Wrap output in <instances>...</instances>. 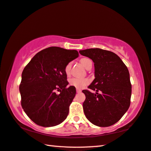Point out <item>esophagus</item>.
Segmentation results:
<instances>
[{"label":"esophagus","mask_w":151,"mask_h":151,"mask_svg":"<svg viewBox=\"0 0 151 151\" xmlns=\"http://www.w3.org/2000/svg\"><path fill=\"white\" fill-rule=\"evenodd\" d=\"M81 92V90L76 89V92H77V93H79V92Z\"/></svg>","instance_id":"1"}]
</instances>
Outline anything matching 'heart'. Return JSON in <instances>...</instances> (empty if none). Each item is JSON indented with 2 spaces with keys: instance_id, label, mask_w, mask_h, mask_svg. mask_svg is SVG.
I'll use <instances>...</instances> for the list:
<instances>
[{
  "instance_id": "heart-1",
  "label": "heart",
  "mask_w": 151,
  "mask_h": 151,
  "mask_svg": "<svg viewBox=\"0 0 151 151\" xmlns=\"http://www.w3.org/2000/svg\"><path fill=\"white\" fill-rule=\"evenodd\" d=\"M81 63L84 67L87 68V67H88V65L90 63H92V61L91 60L88 58H83L81 60ZM71 66H72V63H68L65 68V71L67 75H68L70 74ZM89 83H90V81L89 79L88 78H71L70 80V84L71 86H75L78 89L83 88H84Z\"/></svg>"
}]
</instances>
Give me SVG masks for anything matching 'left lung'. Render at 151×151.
Returning <instances> with one entry per match:
<instances>
[{
  "instance_id": "obj_1",
  "label": "left lung",
  "mask_w": 151,
  "mask_h": 151,
  "mask_svg": "<svg viewBox=\"0 0 151 151\" xmlns=\"http://www.w3.org/2000/svg\"><path fill=\"white\" fill-rule=\"evenodd\" d=\"M94 63L95 78L88 88L83 109L86 118L99 127H108L122 118L129 108L131 84L128 68L113 52L99 48L79 51ZM100 91V94L97 92Z\"/></svg>"
}]
</instances>
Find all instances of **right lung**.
Wrapping results in <instances>:
<instances>
[{
  "label": "right lung",
  "instance_id": "add662e5",
  "mask_svg": "<svg viewBox=\"0 0 151 151\" xmlns=\"http://www.w3.org/2000/svg\"><path fill=\"white\" fill-rule=\"evenodd\" d=\"M78 57L76 50L50 47L38 52L24 68L19 86L21 105L37 125L53 127L67 118L76 88H67L65 68Z\"/></svg>",
  "mask_w": 151,
  "mask_h": 151
}]
</instances>
